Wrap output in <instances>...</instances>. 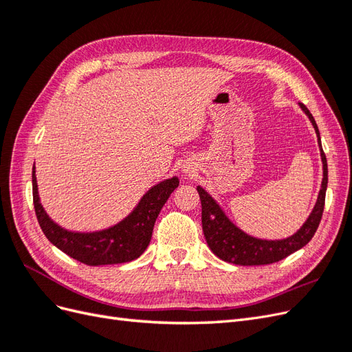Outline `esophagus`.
<instances>
[{
    "mask_svg": "<svg viewBox=\"0 0 352 352\" xmlns=\"http://www.w3.org/2000/svg\"><path fill=\"white\" fill-rule=\"evenodd\" d=\"M186 173H189V170H188V168H186Z\"/></svg>",
    "mask_w": 352,
    "mask_h": 352,
    "instance_id": "obj_1",
    "label": "esophagus"
}]
</instances>
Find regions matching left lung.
<instances>
[{
	"label": "left lung",
	"instance_id": "8db88e82",
	"mask_svg": "<svg viewBox=\"0 0 352 352\" xmlns=\"http://www.w3.org/2000/svg\"><path fill=\"white\" fill-rule=\"evenodd\" d=\"M300 107L308 116V119L313 123L317 142L320 146V155L323 163V180H322V189L318 192V198L316 206L308 216L307 221L301 226V229L292 236L286 239H258L250 236L248 233L241 230L238 226L226 217L225 212L219 207L217 202L211 198L207 190L201 186L197 188L199 199H201V220H202V232H204L206 241L208 243L210 250L214 252L217 257L223 261H228L238 265H263V264H272L276 261H280L286 258L287 255L301 250L302 247L311 241L314 233L320 225L323 208H324V198H326V188H327V160L323 153L322 141H320V132L316 124L313 114L310 113L304 104L300 102Z\"/></svg>",
	"mask_w": 352,
	"mask_h": 352
}]
</instances>
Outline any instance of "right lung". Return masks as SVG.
I'll list each match as a JSON object with an SVG mask.
<instances>
[{
    "mask_svg": "<svg viewBox=\"0 0 352 352\" xmlns=\"http://www.w3.org/2000/svg\"><path fill=\"white\" fill-rule=\"evenodd\" d=\"M177 185L176 176L166 179L148 190L140 204L120 223L100 232L80 233L63 229L48 217L39 201L35 166L32 168L34 207L42 232L58 250L88 265L122 264L140 257L150 245L160 211Z\"/></svg>",
    "mask_w": 352,
    "mask_h": 352,
    "instance_id": "add662e5",
    "label": "right lung"
}]
</instances>
